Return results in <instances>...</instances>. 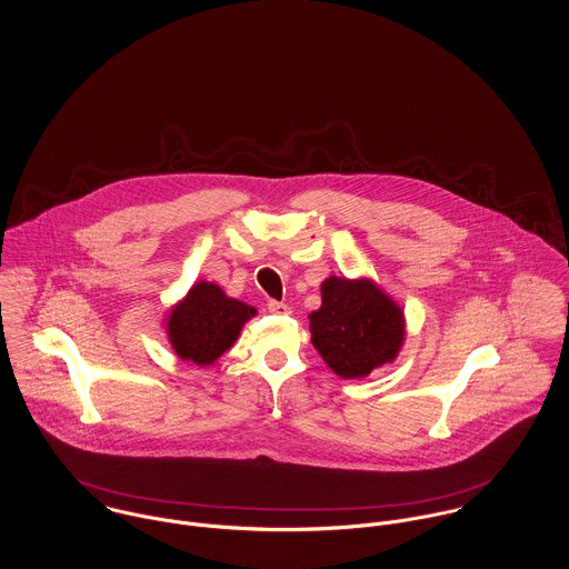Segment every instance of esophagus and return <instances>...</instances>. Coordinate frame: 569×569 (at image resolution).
Segmentation results:
<instances>
[{"label": "esophagus", "instance_id": "34e87169", "mask_svg": "<svg viewBox=\"0 0 569 569\" xmlns=\"http://www.w3.org/2000/svg\"><path fill=\"white\" fill-rule=\"evenodd\" d=\"M267 311L273 313V316H289V313H291L289 305L278 302V300H269V302H267Z\"/></svg>", "mask_w": 569, "mask_h": 569}]
</instances>
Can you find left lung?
<instances>
[{
  "label": "left lung",
  "instance_id": "8db88e82",
  "mask_svg": "<svg viewBox=\"0 0 569 569\" xmlns=\"http://www.w3.org/2000/svg\"><path fill=\"white\" fill-rule=\"evenodd\" d=\"M401 309L370 280L330 276L311 313V341L335 375L359 379L392 361L403 343Z\"/></svg>",
  "mask_w": 569,
  "mask_h": 569
}]
</instances>
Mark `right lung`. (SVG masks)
Listing matches in <instances>:
<instances>
[{"label": "right lung", "mask_w": 569, "mask_h": 569, "mask_svg": "<svg viewBox=\"0 0 569 569\" xmlns=\"http://www.w3.org/2000/svg\"><path fill=\"white\" fill-rule=\"evenodd\" d=\"M253 313L251 307L228 298L217 284L199 282L172 309L168 339L181 359L210 366L237 341L241 326Z\"/></svg>", "instance_id": "add662e5"}]
</instances>
